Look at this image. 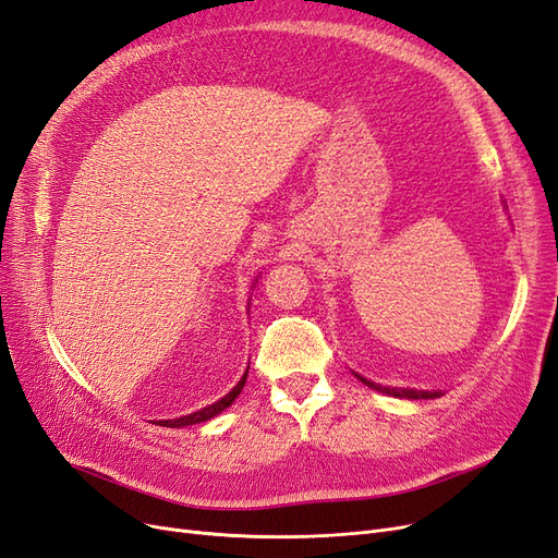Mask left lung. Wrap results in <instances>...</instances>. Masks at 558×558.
<instances>
[{
  "instance_id": "1",
  "label": "left lung",
  "mask_w": 558,
  "mask_h": 558,
  "mask_svg": "<svg viewBox=\"0 0 558 558\" xmlns=\"http://www.w3.org/2000/svg\"><path fill=\"white\" fill-rule=\"evenodd\" d=\"M365 386H369V388H375V391H379V393H386V396H396V398H410V400H428V398H440L442 393L440 391H416V388H391V386H381V384H375V381H369V379H363L361 375H356Z\"/></svg>"
}]
</instances>
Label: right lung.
<instances>
[{
  "label": "right lung",
  "instance_id": "add662e5",
  "mask_svg": "<svg viewBox=\"0 0 558 558\" xmlns=\"http://www.w3.org/2000/svg\"><path fill=\"white\" fill-rule=\"evenodd\" d=\"M246 375H248V369H246V373H244V377L240 379V384L234 386L232 391H230L226 398L216 400L214 404H209V408L199 410V412H193V414H189V416H181V418H167V421H160V426H167V428L193 426V424H202V421H209V418H214L216 414H221L223 410H228V408H230V404L234 402V398H238V396L242 393V388H244V384H246Z\"/></svg>",
  "mask_w": 558,
  "mask_h": 558
}]
</instances>
